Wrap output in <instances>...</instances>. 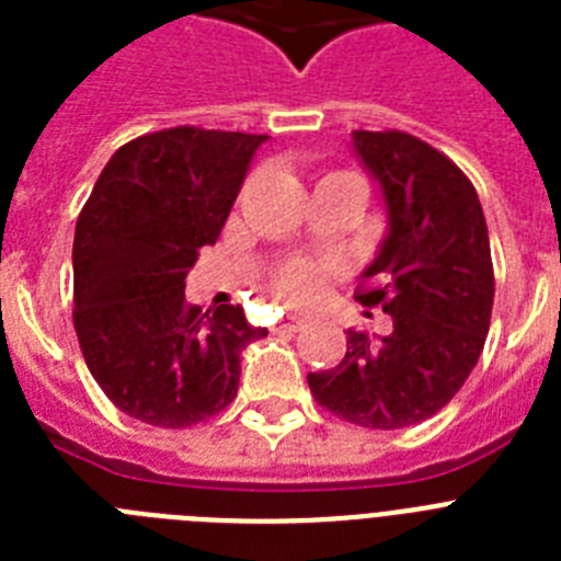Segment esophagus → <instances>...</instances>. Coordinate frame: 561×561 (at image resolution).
<instances>
[{
    "label": "esophagus",
    "instance_id": "obj_1",
    "mask_svg": "<svg viewBox=\"0 0 561 561\" xmlns=\"http://www.w3.org/2000/svg\"><path fill=\"white\" fill-rule=\"evenodd\" d=\"M302 325H306V320H302V317L288 314V317H285V320H282L279 329H285V332H299V329H302Z\"/></svg>",
    "mask_w": 561,
    "mask_h": 561
}]
</instances>
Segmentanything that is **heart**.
Wrapping results in <instances>:
<instances>
[{
  "label": "heart",
  "mask_w": 561,
  "mask_h": 561,
  "mask_svg": "<svg viewBox=\"0 0 561 561\" xmlns=\"http://www.w3.org/2000/svg\"><path fill=\"white\" fill-rule=\"evenodd\" d=\"M323 285L325 271L317 262H308V259H294V262L282 264L276 276H273V288L288 302H311L323 290Z\"/></svg>",
  "instance_id": "obj_1"
}]
</instances>
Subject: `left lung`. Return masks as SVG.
<instances>
[{
	"label": "left lung",
	"mask_w": 561,
	"mask_h": 561,
	"mask_svg": "<svg viewBox=\"0 0 561 561\" xmlns=\"http://www.w3.org/2000/svg\"><path fill=\"white\" fill-rule=\"evenodd\" d=\"M352 148L381 186L387 236L355 294L392 332H346L334 369L308 373L334 416L375 431L410 427L457 396L489 334L495 273L483 206L445 153L401 130H355Z\"/></svg>",
	"instance_id": "left-lung-1"
}]
</instances>
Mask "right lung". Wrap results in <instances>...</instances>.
Listing matches in <instances>:
<instances>
[{
    "label": "right lung",
    "instance_id": "right-lung-1",
    "mask_svg": "<svg viewBox=\"0 0 561 561\" xmlns=\"http://www.w3.org/2000/svg\"><path fill=\"white\" fill-rule=\"evenodd\" d=\"M267 136L169 127L122 145L75 227V332L122 413L157 427L206 422L236 399L241 352L267 329L241 306L186 302L197 250L215 244Z\"/></svg>",
    "mask_w": 561,
    "mask_h": 561
}]
</instances>
